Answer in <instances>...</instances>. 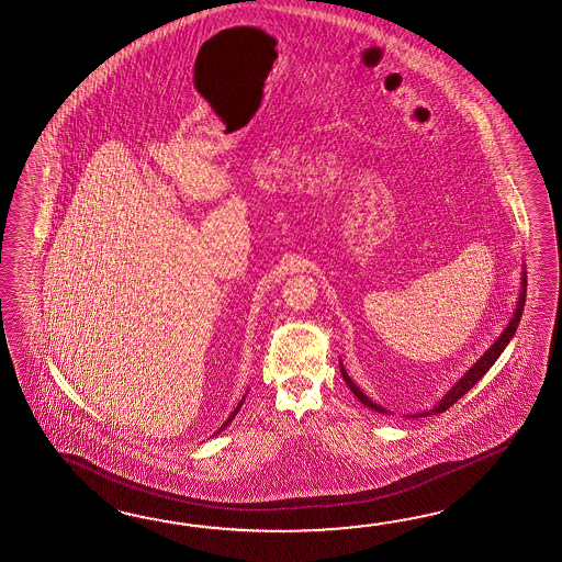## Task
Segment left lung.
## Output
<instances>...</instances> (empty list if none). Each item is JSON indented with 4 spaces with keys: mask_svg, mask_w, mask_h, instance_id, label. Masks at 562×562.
<instances>
[{
    "mask_svg": "<svg viewBox=\"0 0 562 562\" xmlns=\"http://www.w3.org/2000/svg\"><path fill=\"white\" fill-rule=\"evenodd\" d=\"M524 302H526V276L522 272V290H520V299H518V304H516V311H514V316H512L510 323L508 326L504 328V333L499 335L498 340L490 347V349L484 352V357H480V361L475 362L474 367L468 371V373L463 374L462 379L453 385V387L449 389L448 393L443 395V400H439L436 407L434 409H429V412L424 413H415V415H407V417H427V415H436V413H443L446 409H449L456 401L463 397L470 389L474 387L475 383L484 376V374L490 371V367L494 364V362L498 361L499 355L504 352V349L508 347V342H510L512 337H514V333H516V328H518V323H520V316H522L524 312ZM340 373H342V379H345V383L349 385L350 391L355 393V397L361 401L362 405H367V407H371L376 413H387L391 415V412L387 409H383L381 405H376L373 401L369 400L364 393H362L361 389L357 387L355 383H352V379H350L347 371H345V367H342V362H340Z\"/></svg>",
    "mask_w": 562,
    "mask_h": 562,
    "instance_id": "left-lung-1",
    "label": "left lung"
}]
</instances>
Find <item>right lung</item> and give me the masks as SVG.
<instances>
[{"label":"right lung","instance_id":"obj_1","mask_svg":"<svg viewBox=\"0 0 562 562\" xmlns=\"http://www.w3.org/2000/svg\"><path fill=\"white\" fill-rule=\"evenodd\" d=\"M244 400H246V397H241V401H239V403H237L236 409H234V412H232V415H229V417H227V419H225V424L222 425V427H220V431H224L225 427H227V425L232 424V419H234V417H236L237 412H239V407H241V405H244ZM220 431H215V434H220ZM215 434H213V436H215Z\"/></svg>","mask_w":562,"mask_h":562}]
</instances>
